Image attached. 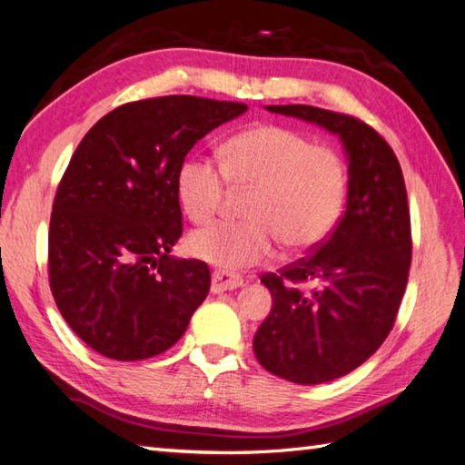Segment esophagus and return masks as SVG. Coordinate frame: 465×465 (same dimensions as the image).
<instances>
[{"mask_svg":"<svg viewBox=\"0 0 465 465\" xmlns=\"http://www.w3.org/2000/svg\"><path fill=\"white\" fill-rule=\"evenodd\" d=\"M242 284H244V281H242V276H239V274L226 272V271H214L211 291L214 294H219V292H224V291H232V288H239Z\"/></svg>","mask_w":465,"mask_h":465,"instance_id":"1","label":"esophagus"}]
</instances>
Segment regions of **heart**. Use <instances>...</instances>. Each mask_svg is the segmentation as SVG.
<instances>
[{
	"label": "heart",
	"mask_w": 465,
	"mask_h": 465,
	"mask_svg": "<svg viewBox=\"0 0 465 465\" xmlns=\"http://www.w3.org/2000/svg\"><path fill=\"white\" fill-rule=\"evenodd\" d=\"M221 164L189 154L177 169V197L193 223H209L226 187L251 189L244 221L214 223L189 236L197 259L236 271L268 261L276 241L286 252H306L322 242L344 209V159L302 133L274 123L246 127L219 149Z\"/></svg>",
	"instance_id": "b5f03b06"
}]
</instances>
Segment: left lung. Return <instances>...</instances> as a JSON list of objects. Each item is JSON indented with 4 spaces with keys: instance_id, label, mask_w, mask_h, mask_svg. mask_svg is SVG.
Masks as SVG:
<instances>
[{
    "instance_id": "1",
    "label": "left lung",
    "mask_w": 465,
    "mask_h": 465,
    "mask_svg": "<svg viewBox=\"0 0 465 465\" xmlns=\"http://www.w3.org/2000/svg\"><path fill=\"white\" fill-rule=\"evenodd\" d=\"M340 137L348 154L342 219L311 256L261 282L272 311L254 334V356L294 384H324L364 364L390 334L408 284L411 231L398 157L376 129L344 113L268 105ZM301 283H311L302 292Z\"/></svg>"
}]
</instances>
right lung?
<instances>
[{
	"label": "right lung",
	"mask_w": 465,
	"mask_h": 465,
	"mask_svg": "<svg viewBox=\"0 0 465 465\" xmlns=\"http://www.w3.org/2000/svg\"><path fill=\"white\" fill-rule=\"evenodd\" d=\"M244 103L167 95L101 117L71 157L49 223V286L61 316L121 362L169 350L211 288L203 261L173 259L183 234L177 169Z\"/></svg>",
	"instance_id": "obj_1"
}]
</instances>
